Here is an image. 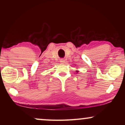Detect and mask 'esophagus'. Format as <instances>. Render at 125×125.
<instances>
[{
    "label": "esophagus",
    "mask_w": 125,
    "mask_h": 125,
    "mask_svg": "<svg viewBox=\"0 0 125 125\" xmlns=\"http://www.w3.org/2000/svg\"><path fill=\"white\" fill-rule=\"evenodd\" d=\"M65 62V61L64 59L60 60V62L61 63V64H64Z\"/></svg>",
    "instance_id": "1"
}]
</instances>
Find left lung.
Returning a JSON list of instances; mask_svg holds the SVG:
<instances>
[{
    "label": "left lung",
    "instance_id": "left-lung-1",
    "mask_svg": "<svg viewBox=\"0 0 125 125\" xmlns=\"http://www.w3.org/2000/svg\"><path fill=\"white\" fill-rule=\"evenodd\" d=\"M78 72H79L78 71H76V72H77V73H78Z\"/></svg>",
    "mask_w": 125,
    "mask_h": 125
}]
</instances>
